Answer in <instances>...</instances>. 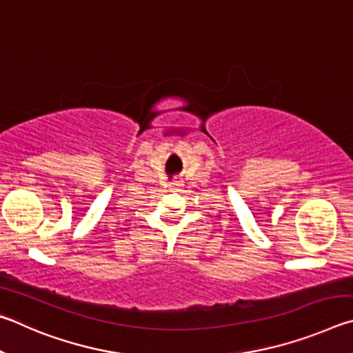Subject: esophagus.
<instances>
[{
    "mask_svg": "<svg viewBox=\"0 0 353 353\" xmlns=\"http://www.w3.org/2000/svg\"><path fill=\"white\" fill-rule=\"evenodd\" d=\"M180 186H181V183H180V181H172L169 188H170V189H178Z\"/></svg>",
    "mask_w": 353,
    "mask_h": 353,
    "instance_id": "esophagus-1",
    "label": "esophagus"
}]
</instances>
